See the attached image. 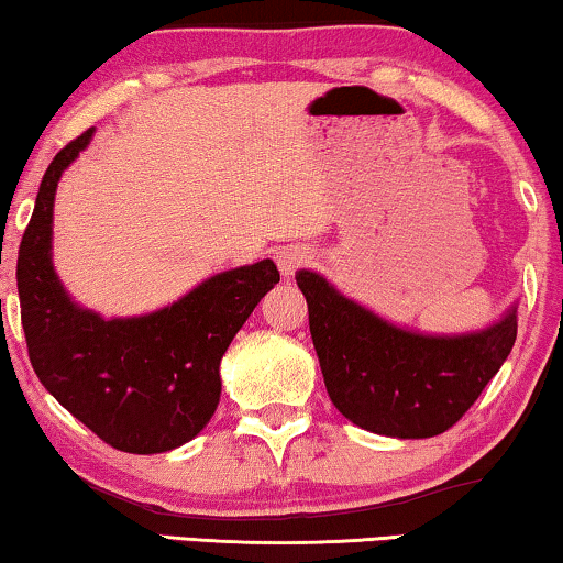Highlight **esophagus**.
<instances>
[{
    "label": "esophagus",
    "instance_id": "34e87169",
    "mask_svg": "<svg viewBox=\"0 0 563 563\" xmlns=\"http://www.w3.org/2000/svg\"><path fill=\"white\" fill-rule=\"evenodd\" d=\"M312 253L302 249V245H284V249L276 251V266H279L282 276H291L297 268L310 264Z\"/></svg>",
    "mask_w": 563,
    "mask_h": 563
}]
</instances>
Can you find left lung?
<instances>
[{"label": "left lung", "mask_w": 563, "mask_h": 563, "mask_svg": "<svg viewBox=\"0 0 563 563\" xmlns=\"http://www.w3.org/2000/svg\"><path fill=\"white\" fill-rule=\"evenodd\" d=\"M328 395L343 418L376 435L433 438L461 420L510 356L518 307L489 328L426 335L341 295L318 272H297Z\"/></svg>", "instance_id": "8db88e82"}]
</instances>
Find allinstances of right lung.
<instances>
[{
    "label": "right lung",
    "instance_id": "obj_1",
    "mask_svg": "<svg viewBox=\"0 0 563 563\" xmlns=\"http://www.w3.org/2000/svg\"><path fill=\"white\" fill-rule=\"evenodd\" d=\"M95 128L56 153L22 235L18 291L30 364L76 420L112 449L164 453L202 430L220 402V361L268 289L272 258L220 272L174 305L137 318L84 310L53 268V202L60 174Z\"/></svg>",
    "mask_w": 563,
    "mask_h": 563
}]
</instances>
